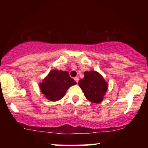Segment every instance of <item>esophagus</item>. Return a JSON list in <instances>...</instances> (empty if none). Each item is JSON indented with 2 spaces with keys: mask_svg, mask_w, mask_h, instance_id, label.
Here are the masks:
<instances>
[{
  "mask_svg": "<svg viewBox=\"0 0 148 148\" xmlns=\"http://www.w3.org/2000/svg\"><path fill=\"white\" fill-rule=\"evenodd\" d=\"M74 80H75V81L76 83H78L79 82V77H77V76H76V77L74 78Z\"/></svg>",
  "mask_w": 148,
  "mask_h": 148,
  "instance_id": "obj_1",
  "label": "esophagus"
}]
</instances>
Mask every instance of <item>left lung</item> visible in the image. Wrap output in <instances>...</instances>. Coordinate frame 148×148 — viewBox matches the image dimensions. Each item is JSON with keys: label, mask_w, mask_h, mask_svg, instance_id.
<instances>
[{"label": "left lung", "mask_w": 148, "mask_h": 148, "mask_svg": "<svg viewBox=\"0 0 148 148\" xmlns=\"http://www.w3.org/2000/svg\"><path fill=\"white\" fill-rule=\"evenodd\" d=\"M79 86L86 99L91 102L97 103L102 101L108 84L99 73L90 71L84 72V78L79 80Z\"/></svg>", "instance_id": "8db88e82"}]
</instances>
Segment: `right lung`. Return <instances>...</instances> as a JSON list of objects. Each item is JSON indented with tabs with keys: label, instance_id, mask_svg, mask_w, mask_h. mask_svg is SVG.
<instances>
[{
	"label": "right lung",
	"instance_id": "1",
	"mask_svg": "<svg viewBox=\"0 0 148 148\" xmlns=\"http://www.w3.org/2000/svg\"><path fill=\"white\" fill-rule=\"evenodd\" d=\"M76 84L68 72L53 69L40 84V88L47 99L56 101L63 97L69 87Z\"/></svg>",
	"mask_w": 148,
	"mask_h": 148
}]
</instances>
